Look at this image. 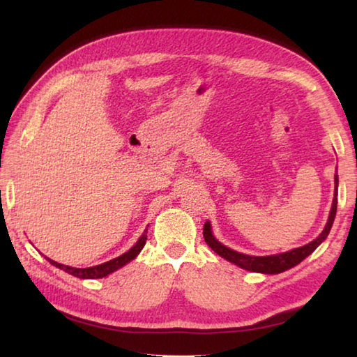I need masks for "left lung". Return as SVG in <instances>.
<instances>
[{
	"instance_id": "left-lung-1",
	"label": "left lung",
	"mask_w": 357,
	"mask_h": 357,
	"mask_svg": "<svg viewBox=\"0 0 357 357\" xmlns=\"http://www.w3.org/2000/svg\"><path fill=\"white\" fill-rule=\"evenodd\" d=\"M335 183H336V193H335V198H333V206L330 210L327 225H325V229L322 230L319 236L304 247L294 248V250H290V252L273 255V256H248L244 253H238L234 252V250L222 245L221 242H218L215 239L208 221L204 224V239H206L208 247L213 250L215 253L224 257V259L233 262L234 265H238L241 268L255 271V273H265V275H278V273H282L304 261L308 255H312L314 250L319 247L325 239H327L328 233L331 230V225L335 222V216L337 210V183H339L337 174L335 176Z\"/></svg>"
}]
</instances>
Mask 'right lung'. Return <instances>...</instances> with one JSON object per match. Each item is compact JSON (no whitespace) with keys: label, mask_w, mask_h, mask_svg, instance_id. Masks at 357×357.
I'll list each match as a JSON object with an SVG mask.
<instances>
[{"label":"right lung","mask_w":357,"mask_h":357,"mask_svg":"<svg viewBox=\"0 0 357 357\" xmlns=\"http://www.w3.org/2000/svg\"><path fill=\"white\" fill-rule=\"evenodd\" d=\"M146 241H147V230L142 233V236L138 239V242L128 250V252H126L124 255H121L118 257H115V259H112L109 262H104L101 265H95V267H89V268H73V267H69V265H63V264H58L55 261H52L47 257V261L55 265V267L64 270L66 273H69V275H73L77 276L79 279H98V278H104L110 275V273L116 271L118 268L124 267L126 264H128L130 261H133L136 256L139 255L141 250L144 248V245H146Z\"/></svg>","instance_id":"1"}]
</instances>
